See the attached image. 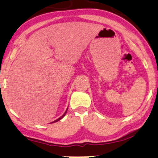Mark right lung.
Segmentation results:
<instances>
[{
	"mask_svg": "<svg viewBox=\"0 0 158 158\" xmlns=\"http://www.w3.org/2000/svg\"><path fill=\"white\" fill-rule=\"evenodd\" d=\"M66 112H67V110H66V112H65L64 113V114H63V115L62 116V117H60V118H57V119H56V120H55V121H53V122H52V123H55V122H57V121H60V120L61 119V118H62L64 117V115L66 114Z\"/></svg>",
	"mask_w": 158,
	"mask_h": 158,
	"instance_id": "add662e5",
	"label": "right lung"
}]
</instances>
